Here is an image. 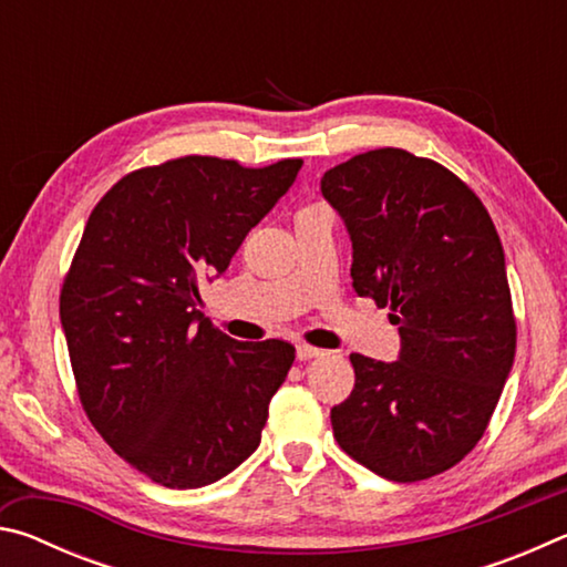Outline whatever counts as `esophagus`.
Segmentation results:
<instances>
[{
  "mask_svg": "<svg viewBox=\"0 0 567 567\" xmlns=\"http://www.w3.org/2000/svg\"><path fill=\"white\" fill-rule=\"evenodd\" d=\"M322 354L324 350L312 348V344H305V342L297 344V360H312V358H322Z\"/></svg>",
  "mask_w": 567,
  "mask_h": 567,
  "instance_id": "esophagus-1",
  "label": "esophagus"
}]
</instances>
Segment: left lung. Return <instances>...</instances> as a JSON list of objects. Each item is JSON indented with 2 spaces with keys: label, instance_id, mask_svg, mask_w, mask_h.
<instances>
[{
  "label": "left lung",
  "instance_id": "1",
  "mask_svg": "<svg viewBox=\"0 0 567 567\" xmlns=\"http://www.w3.org/2000/svg\"><path fill=\"white\" fill-rule=\"evenodd\" d=\"M320 189L350 233L354 292L400 330L395 362L350 354L334 440L395 483L445 473L483 437L515 358L497 229L463 179L398 147L328 169Z\"/></svg>",
  "mask_w": 567,
  "mask_h": 567
}]
</instances>
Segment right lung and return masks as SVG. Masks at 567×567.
I'll return each mask as SVG.
<instances>
[{
  "label": "right lung",
  "instance_id": "1",
  "mask_svg": "<svg viewBox=\"0 0 567 567\" xmlns=\"http://www.w3.org/2000/svg\"><path fill=\"white\" fill-rule=\"evenodd\" d=\"M300 167L189 155L130 172L92 209L62 330L94 430L152 483L209 485L260 445L295 348L219 332L197 310L199 285L227 270Z\"/></svg>",
  "mask_w": 567,
  "mask_h": 567
}]
</instances>
